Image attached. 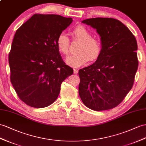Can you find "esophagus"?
Listing matches in <instances>:
<instances>
[{
  "label": "esophagus",
  "mask_w": 146,
  "mask_h": 146,
  "mask_svg": "<svg viewBox=\"0 0 146 146\" xmlns=\"http://www.w3.org/2000/svg\"><path fill=\"white\" fill-rule=\"evenodd\" d=\"M73 73H74V74H78V70L77 69H74Z\"/></svg>",
  "instance_id": "esophagus-1"
}]
</instances>
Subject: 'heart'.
Wrapping results in <instances>:
<instances>
[{
  "instance_id": "b5f03b06",
  "label": "heart",
  "mask_w": 146,
  "mask_h": 146,
  "mask_svg": "<svg viewBox=\"0 0 146 146\" xmlns=\"http://www.w3.org/2000/svg\"><path fill=\"white\" fill-rule=\"evenodd\" d=\"M73 38L81 41L76 55L70 56L66 59L68 65L73 67H80L84 65L89 60L94 61L98 59L102 51V44L98 37H91V33L83 25H78L72 31ZM70 40L64 33L58 35L56 44L58 50L64 55L69 52Z\"/></svg>"
}]
</instances>
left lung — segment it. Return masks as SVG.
Masks as SVG:
<instances>
[{"label": "left lung", "instance_id": "8db88e82", "mask_svg": "<svg viewBox=\"0 0 146 146\" xmlns=\"http://www.w3.org/2000/svg\"><path fill=\"white\" fill-rule=\"evenodd\" d=\"M96 29L102 51L97 60L79 70V94L84 105L96 111L120 104L131 89L138 68L137 41L121 21L111 18L82 21Z\"/></svg>", "mask_w": 146, "mask_h": 146}]
</instances>
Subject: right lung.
I'll return each instance as SVG.
<instances>
[{"mask_svg": "<svg viewBox=\"0 0 146 146\" xmlns=\"http://www.w3.org/2000/svg\"><path fill=\"white\" fill-rule=\"evenodd\" d=\"M72 21L58 15L35 14L17 30L9 55L10 81L27 105L38 109L51 105L62 82L73 74L56 44Z\"/></svg>", "mask_w": 146, "mask_h": 146, "instance_id": "1", "label": "right lung"}]
</instances>
